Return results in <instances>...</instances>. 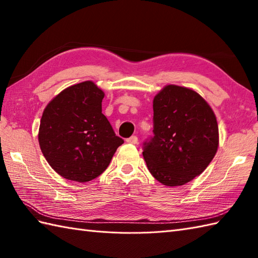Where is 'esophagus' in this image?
Instances as JSON below:
<instances>
[{
    "instance_id": "1",
    "label": "esophagus",
    "mask_w": 258,
    "mask_h": 258,
    "mask_svg": "<svg viewBox=\"0 0 258 258\" xmlns=\"http://www.w3.org/2000/svg\"><path fill=\"white\" fill-rule=\"evenodd\" d=\"M126 142H127L128 144H138L139 140H138V138H136V136H131L130 139L126 140Z\"/></svg>"
}]
</instances>
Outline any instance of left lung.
I'll return each instance as SVG.
<instances>
[{
    "label": "left lung",
    "mask_w": 258,
    "mask_h": 258,
    "mask_svg": "<svg viewBox=\"0 0 258 258\" xmlns=\"http://www.w3.org/2000/svg\"><path fill=\"white\" fill-rule=\"evenodd\" d=\"M154 136L143 145L147 168L166 186L190 182L205 171L218 147L216 116L199 93L166 85L153 101Z\"/></svg>",
    "instance_id": "obj_1"
}]
</instances>
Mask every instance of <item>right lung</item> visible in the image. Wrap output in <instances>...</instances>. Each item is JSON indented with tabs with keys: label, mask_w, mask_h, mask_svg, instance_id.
Here are the masks:
<instances>
[{
	"label": "right lung",
	"mask_w": 258,
	"mask_h": 258,
	"mask_svg": "<svg viewBox=\"0 0 258 258\" xmlns=\"http://www.w3.org/2000/svg\"><path fill=\"white\" fill-rule=\"evenodd\" d=\"M104 92L91 81L63 90L43 112L38 143L62 177L89 182L105 171L124 141L102 113Z\"/></svg>",
	"instance_id": "right-lung-1"
}]
</instances>
